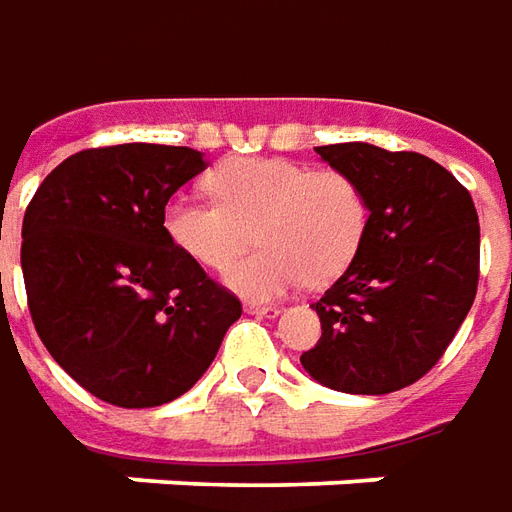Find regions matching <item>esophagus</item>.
<instances>
[{
    "label": "esophagus",
    "instance_id": "1",
    "mask_svg": "<svg viewBox=\"0 0 512 512\" xmlns=\"http://www.w3.org/2000/svg\"><path fill=\"white\" fill-rule=\"evenodd\" d=\"M246 311H249L252 316H269V319H274V316H280L283 308H277V305H255V302H249V305H246Z\"/></svg>",
    "mask_w": 512,
    "mask_h": 512
}]
</instances>
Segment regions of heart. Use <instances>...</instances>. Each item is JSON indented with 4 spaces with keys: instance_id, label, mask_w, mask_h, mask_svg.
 <instances>
[{
    "instance_id": "heart-1",
    "label": "heart",
    "mask_w": 512,
    "mask_h": 512,
    "mask_svg": "<svg viewBox=\"0 0 512 512\" xmlns=\"http://www.w3.org/2000/svg\"><path fill=\"white\" fill-rule=\"evenodd\" d=\"M212 198L176 196L165 207V232L184 255L252 300H274L308 280L328 285L356 260L370 224L364 187L339 168H308L280 156H235L207 176Z\"/></svg>"
}]
</instances>
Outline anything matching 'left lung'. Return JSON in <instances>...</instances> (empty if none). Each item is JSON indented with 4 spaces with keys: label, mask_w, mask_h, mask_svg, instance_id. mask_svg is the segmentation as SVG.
<instances>
[{
    "label": "left lung",
    "mask_w": 512,
    "mask_h": 512,
    "mask_svg": "<svg viewBox=\"0 0 512 512\" xmlns=\"http://www.w3.org/2000/svg\"><path fill=\"white\" fill-rule=\"evenodd\" d=\"M316 154L364 187L370 224L356 260L311 302L322 339L300 361L330 389L387 395L429 373L474 305V198L415 151L339 142Z\"/></svg>",
    "instance_id": "left-lung-1"
}]
</instances>
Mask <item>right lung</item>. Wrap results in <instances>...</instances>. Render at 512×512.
<instances>
[{
    "label": "right lung",
    "mask_w": 512,
    "mask_h": 512,
    "mask_svg": "<svg viewBox=\"0 0 512 512\" xmlns=\"http://www.w3.org/2000/svg\"><path fill=\"white\" fill-rule=\"evenodd\" d=\"M204 168L198 151L176 145L89 148L27 204L22 271L36 333L111 406L184 395L243 311L165 232V204Z\"/></svg>",
    "instance_id": "right-lung-1"
}]
</instances>
